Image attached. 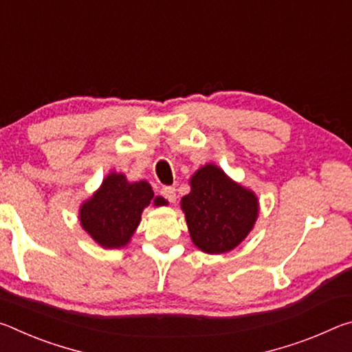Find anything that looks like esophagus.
Wrapping results in <instances>:
<instances>
[{
	"mask_svg": "<svg viewBox=\"0 0 352 352\" xmlns=\"http://www.w3.org/2000/svg\"><path fill=\"white\" fill-rule=\"evenodd\" d=\"M162 195H163L166 200L170 201V204H175L177 194H175V188L174 186H164L162 189Z\"/></svg>",
	"mask_w": 352,
	"mask_h": 352,
	"instance_id": "esophagus-1",
	"label": "esophagus"
}]
</instances>
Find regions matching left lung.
Masks as SVG:
<instances>
[{
	"label": "left lung",
	"mask_w": 352,
	"mask_h": 352,
	"mask_svg": "<svg viewBox=\"0 0 352 352\" xmlns=\"http://www.w3.org/2000/svg\"><path fill=\"white\" fill-rule=\"evenodd\" d=\"M190 190L182 199L190 241L208 254L234 250L253 231L259 199L217 164L201 166L189 178Z\"/></svg>",
	"instance_id": "obj_1"
}]
</instances>
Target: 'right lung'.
<instances>
[{"mask_svg":"<svg viewBox=\"0 0 352 352\" xmlns=\"http://www.w3.org/2000/svg\"><path fill=\"white\" fill-rule=\"evenodd\" d=\"M168 206L162 195H153L146 180L129 182L122 172L111 170L91 197L79 208L82 230L107 250L122 248L132 239L141 222V214L148 205Z\"/></svg>","mask_w":352,"mask_h":352,"instance_id":"add662e5","label":"right lung"}]
</instances>
